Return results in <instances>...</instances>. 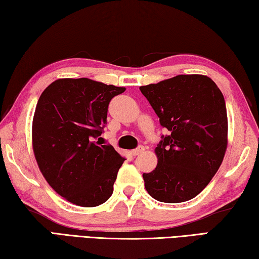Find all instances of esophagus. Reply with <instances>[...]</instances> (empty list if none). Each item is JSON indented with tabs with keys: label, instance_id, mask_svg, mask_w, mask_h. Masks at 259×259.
<instances>
[{
	"label": "esophagus",
	"instance_id": "34e87169",
	"mask_svg": "<svg viewBox=\"0 0 259 259\" xmlns=\"http://www.w3.org/2000/svg\"><path fill=\"white\" fill-rule=\"evenodd\" d=\"M144 151H145V147H144V146H142V145H140V146H138L137 148H135V150H133V151H131V154H133L134 156H136V155H138V154H140V153H142V152H144Z\"/></svg>",
	"mask_w": 259,
	"mask_h": 259
}]
</instances>
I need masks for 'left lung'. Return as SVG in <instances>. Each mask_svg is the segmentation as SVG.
<instances>
[{
  "instance_id": "1",
  "label": "left lung",
  "mask_w": 259,
  "mask_h": 259,
  "mask_svg": "<svg viewBox=\"0 0 259 259\" xmlns=\"http://www.w3.org/2000/svg\"><path fill=\"white\" fill-rule=\"evenodd\" d=\"M154 109L162 135L157 165L143 174L153 199L179 203L195 198L218 171L227 146V112L222 91L204 75H177L140 87Z\"/></svg>"
}]
</instances>
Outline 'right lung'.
Here are the masks:
<instances>
[{
	"label": "right lung",
	"instance_id": "obj_1",
	"mask_svg": "<svg viewBox=\"0 0 259 259\" xmlns=\"http://www.w3.org/2000/svg\"><path fill=\"white\" fill-rule=\"evenodd\" d=\"M125 88L89 78H61L43 91L33 119L38 168L60 196L81 207L109 199L124 159L96 142L107 123L108 105Z\"/></svg>",
	"mask_w": 259,
	"mask_h": 259
}]
</instances>
